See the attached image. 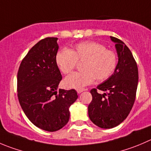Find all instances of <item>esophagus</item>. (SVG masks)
<instances>
[{"label":"esophagus","mask_w":151,"mask_h":151,"mask_svg":"<svg viewBox=\"0 0 151 151\" xmlns=\"http://www.w3.org/2000/svg\"><path fill=\"white\" fill-rule=\"evenodd\" d=\"M84 91H86V88H78V89H77V92L78 93H80L81 92Z\"/></svg>","instance_id":"1"}]
</instances>
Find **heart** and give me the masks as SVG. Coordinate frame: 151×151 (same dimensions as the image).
I'll use <instances>...</instances> for the list:
<instances>
[{"mask_svg":"<svg viewBox=\"0 0 151 151\" xmlns=\"http://www.w3.org/2000/svg\"><path fill=\"white\" fill-rule=\"evenodd\" d=\"M78 62H83V71L74 72L64 80L65 87L81 88L91 84L95 78L104 81L111 77L117 66L118 58L114 51L107 49L104 45L87 41L75 45L72 51L60 50L56 55V63L64 74L74 70Z\"/></svg>","mask_w":151,"mask_h":151,"instance_id":"heart-1","label":"heart"}]
</instances>
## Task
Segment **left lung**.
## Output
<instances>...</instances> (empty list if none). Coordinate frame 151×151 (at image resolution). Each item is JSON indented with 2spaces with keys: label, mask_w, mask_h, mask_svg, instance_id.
<instances>
[{
  "label": "left lung",
  "mask_w": 151,
  "mask_h": 151,
  "mask_svg": "<svg viewBox=\"0 0 151 151\" xmlns=\"http://www.w3.org/2000/svg\"><path fill=\"white\" fill-rule=\"evenodd\" d=\"M118 55L114 73L96 88L91 90L92 100L88 107L91 122L101 128H112L122 123L132 109L137 93L139 73L131 50L119 39L111 37ZM98 90L106 91L101 95Z\"/></svg>",
  "instance_id": "1"
}]
</instances>
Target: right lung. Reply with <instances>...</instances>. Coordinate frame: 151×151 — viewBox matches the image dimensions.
<instances>
[{
  "instance_id": "right-lung-1",
  "label": "right lung",
  "mask_w": 151,
  "mask_h": 151,
  "mask_svg": "<svg viewBox=\"0 0 151 151\" xmlns=\"http://www.w3.org/2000/svg\"><path fill=\"white\" fill-rule=\"evenodd\" d=\"M57 37L35 45L21 61L17 72V96L28 119L37 128L54 132L69 120V107L77 100L74 89L58 90L62 75L56 63Z\"/></svg>"
}]
</instances>
